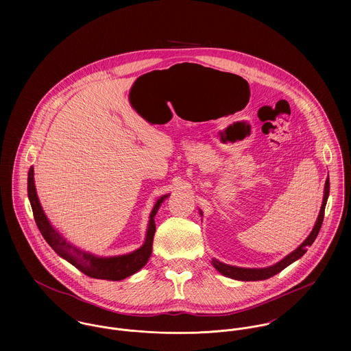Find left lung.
<instances>
[{
  "instance_id": "1",
  "label": "left lung",
  "mask_w": 351,
  "mask_h": 351,
  "mask_svg": "<svg viewBox=\"0 0 351 351\" xmlns=\"http://www.w3.org/2000/svg\"><path fill=\"white\" fill-rule=\"evenodd\" d=\"M328 195H330V180L327 177L326 180V185H324V196H323V202H322V206H320V210H319V216L316 219V223L311 231V234L306 237V239L301 243L300 246L296 249V250L292 251L291 254H288L285 258H282L280 262L271 265V266H267V267H259V269H251V267H238V266H231V265H227V263H223V262H219L217 259H212V265L213 267L221 273L223 276L228 277V278H234V280H239V281H261V280H267L273 276H276L277 273L282 271L287 266H289L291 263H293L295 261L300 259L301 256L306 252V247L311 246L319 231H320V227H322V223H323V217H324V209H326V204H327V199H328ZM200 215L202 216V212L200 210Z\"/></svg>"
}]
</instances>
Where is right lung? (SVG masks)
Masks as SVG:
<instances>
[{"instance_id":"obj_1","label":"right lung","mask_w":351,"mask_h":351,"mask_svg":"<svg viewBox=\"0 0 351 351\" xmlns=\"http://www.w3.org/2000/svg\"><path fill=\"white\" fill-rule=\"evenodd\" d=\"M169 196L170 195H163L155 202L151 210L145 243L138 250L123 254V255H114V256H99L93 252L75 247L56 228H53V226L51 224L49 217L46 216L40 205V201L36 193L34 167H31L28 171V199L32 206L36 226L42 232L43 238L59 256L70 262L84 274L92 278H99V280H109V281L124 280L135 274L136 271H139L149 262L151 251H152L154 234H155L154 217L159 206L162 205V202Z\"/></svg>"}]
</instances>
